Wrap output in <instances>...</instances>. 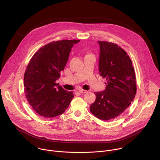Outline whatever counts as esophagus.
<instances>
[{
	"mask_svg": "<svg viewBox=\"0 0 160 160\" xmlns=\"http://www.w3.org/2000/svg\"><path fill=\"white\" fill-rule=\"evenodd\" d=\"M78 92L80 94H85V93L87 92V90H83V89H79L78 90Z\"/></svg>",
	"mask_w": 160,
	"mask_h": 160,
	"instance_id": "34e87169",
	"label": "esophagus"
}]
</instances>
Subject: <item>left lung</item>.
<instances>
[{
    "instance_id": "1",
    "label": "left lung",
    "mask_w": 160,
    "mask_h": 160,
    "mask_svg": "<svg viewBox=\"0 0 160 160\" xmlns=\"http://www.w3.org/2000/svg\"><path fill=\"white\" fill-rule=\"evenodd\" d=\"M100 46L99 74L106 78L104 91L94 92L96 98L90 111L102 120L115 118L130 105L137 90L132 62L127 53L116 43L98 41Z\"/></svg>"
}]
</instances>
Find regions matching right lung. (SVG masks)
<instances>
[{
    "label": "right lung",
    "mask_w": 160,
    "mask_h": 160,
    "mask_svg": "<svg viewBox=\"0 0 160 160\" xmlns=\"http://www.w3.org/2000/svg\"><path fill=\"white\" fill-rule=\"evenodd\" d=\"M78 42L62 40L45 45L34 54L27 67L25 96L33 110L43 118L61 115L74 97L73 92L58 86L56 80L64 70L73 45Z\"/></svg>",
    "instance_id": "right-lung-1"
}]
</instances>
